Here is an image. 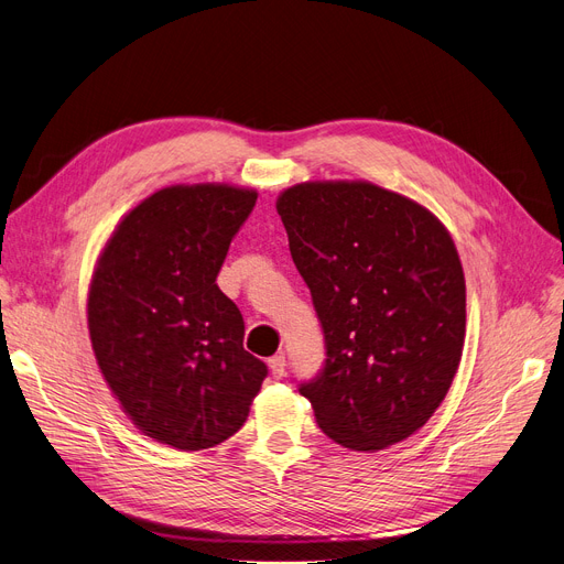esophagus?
Masks as SVG:
<instances>
[{"mask_svg":"<svg viewBox=\"0 0 564 564\" xmlns=\"http://www.w3.org/2000/svg\"><path fill=\"white\" fill-rule=\"evenodd\" d=\"M270 372L274 379H281L285 372V354H274L270 359Z\"/></svg>","mask_w":564,"mask_h":564,"instance_id":"esophagus-1","label":"esophagus"}]
</instances>
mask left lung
Returning a JSON list of instances; mask_svg holds the SVG:
<instances>
[{
    "instance_id": "obj_1",
    "label": "left lung",
    "mask_w": 564,
    "mask_h": 564,
    "mask_svg": "<svg viewBox=\"0 0 564 564\" xmlns=\"http://www.w3.org/2000/svg\"><path fill=\"white\" fill-rule=\"evenodd\" d=\"M276 210L327 349L300 393L340 446H393L430 421L462 359L453 237L423 205L370 183L294 185Z\"/></svg>"
}]
</instances>
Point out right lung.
Returning a JSON list of instances; mask_svg holds the SVG:
<instances>
[{"instance_id":"obj_1","label":"right lung","mask_w":564,"mask_h":564,"mask_svg":"<svg viewBox=\"0 0 564 564\" xmlns=\"http://www.w3.org/2000/svg\"><path fill=\"white\" fill-rule=\"evenodd\" d=\"M256 198L228 185L155 192L118 224L88 290V334L111 393L143 434L177 451L232 436L267 377L217 285Z\"/></svg>"}]
</instances>
